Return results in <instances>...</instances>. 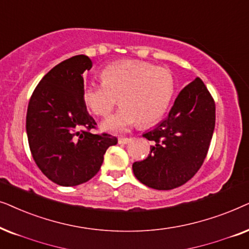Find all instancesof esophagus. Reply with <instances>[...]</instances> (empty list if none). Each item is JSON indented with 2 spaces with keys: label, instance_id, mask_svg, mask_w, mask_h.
<instances>
[{
  "label": "esophagus",
  "instance_id": "34e87169",
  "mask_svg": "<svg viewBox=\"0 0 249 249\" xmlns=\"http://www.w3.org/2000/svg\"><path fill=\"white\" fill-rule=\"evenodd\" d=\"M130 141H131L130 138H119L118 139V143L119 144H127Z\"/></svg>",
  "mask_w": 249,
  "mask_h": 249
}]
</instances>
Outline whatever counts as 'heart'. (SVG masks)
Segmentation results:
<instances>
[{"mask_svg": "<svg viewBox=\"0 0 249 249\" xmlns=\"http://www.w3.org/2000/svg\"><path fill=\"white\" fill-rule=\"evenodd\" d=\"M102 83H89L83 100L97 116L106 117L117 104L121 107L106 119L102 128L123 132L135 123L148 126L163 117L173 99L175 79L168 69L141 60H122L101 71Z\"/></svg>", "mask_w": 249, "mask_h": 249, "instance_id": "b5f03b06", "label": "heart"}]
</instances>
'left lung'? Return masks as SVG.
<instances>
[{
  "mask_svg": "<svg viewBox=\"0 0 249 249\" xmlns=\"http://www.w3.org/2000/svg\"><path fill=\"white\" fill-rule=\"evenodd\" d=\"M214 127V99L197 77L178 93L167 118L142 135L154 144L132 166L135 178L156 190L184 184L203 165Z\"/></svg>",
  "mask_w": 249,
  "mask_h": 249,
  "instance_id": "left-lung-1",
  "label": "left lung"
}]
</instances>
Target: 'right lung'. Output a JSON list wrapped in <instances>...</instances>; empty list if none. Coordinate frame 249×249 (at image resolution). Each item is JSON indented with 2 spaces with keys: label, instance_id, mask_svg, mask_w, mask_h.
Returning a JSON list of instances; mask_svg holds the SVG:
<instances>
[{
  "label": "right lung",
  "instance_id": "1",
  "mask_svg": "<svg viewBox=\"0 0 249 249\" xmlns=\"http://www.w3.org/2000/svg\"><path fill=\"white\" fill-rule=\"evenodd\" d=\"M92 61L75 55L53 67L33 92L26 116L29 149L42 173L62 187L91 180L117 138L93 134L97 123L83 100V72Z\"/></svg>",
  "mask_w": 249,
  "mask_h": 249
}]
</instances>
